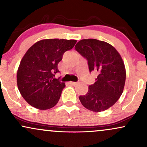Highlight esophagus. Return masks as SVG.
Instances as JSON below:
<instances>
[{"label": "esophagus", "mask_w": 147, "mask_h": 147, "mask_svg": "<svg viewBox=\"0 0 147 147\" xmlns=\"http://www.w3.org/2000/svg\"><path fill=\"white\" fill-rule=\"evenodd\" d=\"M70 84L72 85V86H76V85H77V82H73V81H70Z\"/></svg>", "instance_id": "esophagus-1"}]
</instances>
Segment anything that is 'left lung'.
Wrapping results in <instances>:
<instances>
[{
  "label": "left lung",
  "instance_id": "obj_1",
  "mask_svg": "<svg viewBox=\"0 0 147 147\" xmlns=\"http://www.w3.org/2000/svg\"><path fill=\"white\" fill-rule=\"evenodd\" d=\"M75 48L88 60L90 72H98L96 82L79 100L92 112L106 110L119 99L124 89L126 70L121 55L113 46L96 39L81 40Z\"/></svg>",
  "mask_w": 147,
  "mask_h": 147
}]
</instances>
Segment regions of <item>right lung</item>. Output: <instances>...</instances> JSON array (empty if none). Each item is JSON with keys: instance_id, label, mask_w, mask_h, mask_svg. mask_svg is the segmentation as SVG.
Here are the masks:
<instances>
[{"instance_id": "1", "label": "right lung", "mask_w": 147, "mask_h": 147, "mask_svg": "<svg viewBox=\"0 0 147 147\" xmlns=\"http://www.w3.org/2000/svg\"><path fill=\"white\" fill-rule=\"evenodd\" d=\"M75 40L47 39L37 42L26 51L17 72L19 91L29 105L39 109L52 108L59 101L65 83L53 78L63 55Z\"/></svg>"}]
</instances>
